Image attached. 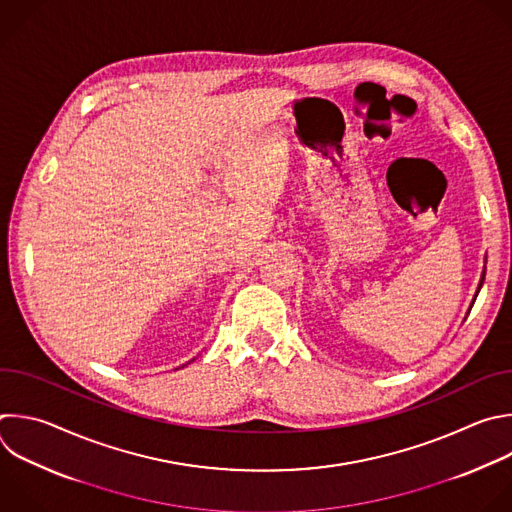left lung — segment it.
Returning a JSON list of instances; mask_svg holds the SVG:
<instances>
[{
  "label": "left lung",
  "instance_id": "1",
  "mask_svg": "<svg viewBox=\"0 0 512 512\" xmlns=\"http://www.w3.org/2000/svg\"><path fill=\"white\" fill-rule=\"evenodd\" d=\"M482 281H484V269H482V275H480V283H478V289H476V293H474V299H476V295H478V291H480V287H482ZM474 299H472V303H474ZM472 303H470V307H472Z\"/></svg>",
  "mask_w": 512,
  "mask_h": 512
}]
</instances>
